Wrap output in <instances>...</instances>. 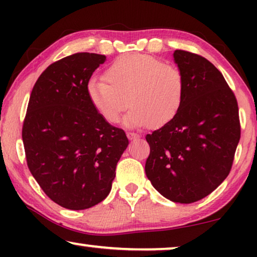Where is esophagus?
Here are the masks:
<instances>
[{
  "instance_id": "34e87169",
  "label": "esophagus",
  "mask_w": 257,
  "mask_h": 257,
  "mask_svg": "<svg viewBox=\"0 0 257 257\" xmlns=\"http://www.w3.org/2000/svg\"><path fill=\"white\" fill-rule=\"evenodd\" d=\"M127 138H128L130 140H136V139L139 138V136L136 135V133H133V132H128V133H127Z\"/></svg>"
}]
</instances>
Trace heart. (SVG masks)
Wrapping results in <instances>:
<instances>
[{"label": "heart", "mask_w": 257, "mask_h": 257, "mask_svg": "<svg viewBox=\"0 0 257 257\" xmlns=\"http://www.w3.org/2000/svg\"><path fill=\"white\" fill-rule=\"evenodd\" d=\"M104 78L89 80L86 96L97 113L111 124L120 120L128 103L131 108L124 118L125 126L149 124L158 128L170 122L184 104V73L151 56H121L107 66Z\"/></svg>", "instance_id": "heart-1"}]
</instances>
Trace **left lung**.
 <instances>
[{"label":"left lung","instance_id":"1","mask_svg":"<svg viewBox=\"0 0 257 257\" xmlns=\"http://www.w3.org/2000/svg\"><path fill=\"white\" fill-rule=\"evenodd\" d=\"M186 80L184 104L170 122L146 136L145 173L173 202L210 194L229 174L240 140L237 101L222 73L205 57L175 50Z\"/></svg>","mask_w":257,"mask_h":257}]
</instances>
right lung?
Segmentation results:
<instances>
[{
  "label": "right lung",
  "mask_w": 257,
  "mask_h": 257,
  "mask_svg": "<svg viewBox=\"0 0 257 257\" xmlns=\"http://www.w3.org/2000/svg\"><path fill=\"white\" fill-rule=\"evenodd\" d=\"M106 56L78 52L38 77L23 122L28 167L57 205L87 209L111 191L115 166L128 145L121 128L97 113L86 84Z\"/></svg>",
  "instance_id": "add662e5"
}]
</instances>
